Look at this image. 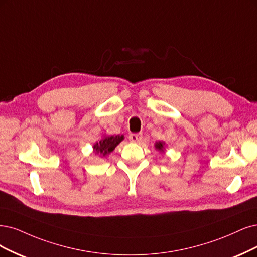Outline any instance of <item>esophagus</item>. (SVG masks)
<instances>
[{
  "label": "esophagus",
  "mask_w": 257,
  "mask_h": 257,
  "mask_svg": "<svg viewBox=\"0 0 257 257\" xmlns=\"http://www.w3.org/2000/svg\"><path fill=\"white\" fill-rule=\"evenodd\" d=\"M142 138H143L142 134H130L129 135L130 142H134V143H138V142H140L142 140Z\"/></svg>",
  "instance_id": "obj_1"
}]
</instances>
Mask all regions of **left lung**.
Listing matches in <instances>:
<instances>
[{
  "label": "left lung",
  "mask_w": 257,
  "mask_h": 257,
  "mask_svg": "<svg viewBox=\"0 0 257 257\" xmlns=\"http://www.w3.org/2000/svg\"><path fill=\"white\" fill-rule=\"evenodd\" d=\"M155 148L158 150V151H160V153H164V150H165V142H163V141H159V142H156L155 143Z\"/></svg>",
  "instance_id": "left-lung-1"
}]
</instances>
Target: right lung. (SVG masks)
<instances>
[{"instance_id":"add662e5","label":"right lung","mask_w":257,"mask_h":257,"mask_svg":"<svg viewBox=\"0 0 257 257\" xmlns=\"http://www.w3.org/2000/svg\"><path fill=\"white\" fill-rule=\"evenodd\" d=\"M123 139H125L123 138V135H120V136L119 135H116V136L103 135L101 140L96 142V143L93 145V153L95 155H98L99 157H106L115 149V147Z\"/></svg>"}]
</instances>
